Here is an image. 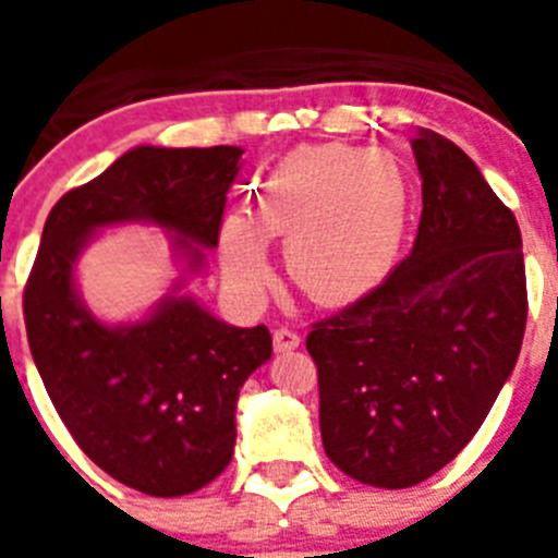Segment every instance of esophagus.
<instances>
[{
	"label": "esophagus",
	"mask_w": 558,
	"mask_h": 558,
	"mask_svg": "<svg viewBox=\"0 0 558 558\" xmlns=\"http://www.w3.org/2000/svg\"><path fill=\"white\" fill-rule=\"evenodd\" d=\"M302 343V335L290 327H276L274 329V349L276 352H290Z\"/></svg>",
	"instance_id": "1"
}]
</instances>
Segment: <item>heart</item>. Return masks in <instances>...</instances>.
<instances>
[{
  "instance_id": "heart-1",
  "label": "heart",
  "mask_w": 558,
  "mask_h": 558,
  "mask_svg": "<svg viewBox=\"0 0 558 558\" xmlns=\"http://www.w3.org/2000/svg\"><path fill=\"white\" fill-rule=\"evenodd\" d=\"M411 220L405 167L386 150L304 145L276 161L254 215H231L220 231L226 276L240 290L270 279L265 240H288V274L315 304L372 293L397 263Z\"/></svg>"
}]
</instances>
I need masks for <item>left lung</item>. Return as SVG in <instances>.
<instances>
[{
    "mask_svg": "<svg viewBox=\"0 0 558 558\" xmlns=\"http://www.w3.org/2000/svg\"><path fill=\"white\" fill-rule=\"evenodd\" d=\"M422 220L386 282L315 322L324 452L408 489L470 445L520 357L529 288L514 211L450 140L418 128Z\"/></svg>",
    "mask_w": 558,
    "mask_h": 558,
    "instance_id": "obj_1",
    "label": "left lung"
}]
</instances>
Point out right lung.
<instances>
[{"label": "right lung", "instance_id": "add662e5", "mask_svg": "<svg viewBox=\"0 0 558 558\" xmlns=\"http://www.w3.org/2000/svg\"><path fill=\"white\" fill-rule=\"evenodd\" d=\"M240 156L229 145L125 153L52 206L24 284L29 352L58 416L102 472L142 495H192L229 466L236 397L270 360V332L229 327L192 299L136 327H102L77 302L72 265L92 229L136 218L215 248Z\"/></svg>", "mask_w": 558, "mask_h": 558}]
</instances>
